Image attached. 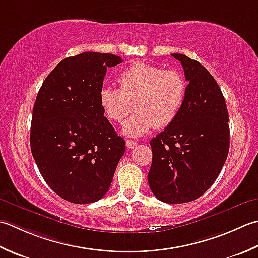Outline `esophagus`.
Wrapping results in <instances>:
<instances>
[{
    "mask_svg": "<svg viewBox=\"0 0 258 258\" xmlns=\"http://www.w3.org/2000/svg\"><path fill=\"white\" fill-rule=\"evenodd\" d=\"M125 146H127V148H129V149H131V148H135V147L137 146V141L128 139L127 141H125Z\"/></svg>",
    "mask_w": 258,
    "mask_h": 258,
    "instance_id": "obj_1",
    "label": "esophagus"
}]
</instances>
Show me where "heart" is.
<instances>
[{
	"instance_id": "obj_1",
	"label": "heart",
	"mask_w": 258,
	"mask_h": 258,
	"mask_svg": "<svg viewBox=\"0 0 258 258\" xmlns=\"http://www.w3.org/2000/svg\"><path fill=\"white\" fill-rule=\"evenodd\" d=\"M117 80L119 88H101L99 101L106 117L113 122H122L134 103L136 111L123 124L127 136L137 137L155 127H168L185 103L187 82L175 70L135 62L120 72Z\"/></svg>"
}]
</instances>
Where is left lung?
I'll list each match as a JSON object with an SVG mask.
<instances>
[{"mask_svg":"<svg viewBox=\"0 0 258 258\" xmlns=\"http://www.w3.org/2000/svg\"><path fill=\"white\" fill-rule=\"evenodd\" d=\"M188 81L185 103L170 125L150 140L149 187L159 201L201 197L217 179L229 150L228 112L218 83L201 63L172 53Z\"/></svg>","mask_w":258,"mask_h":258,"instance_id":"left-lung-1","label":"left lung"}]
</instances>
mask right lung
<instances>
[{
	"instance_id": "add662e5",
	"label": "right lung",
	"mask_w": 258,
	"mask_h": 258,
	"mask_svg": "<svg viewBox=\"0 0 258 258\" xmlns=\"http://www.w3.org/2000/svg\"><path fill=\"white\" fill-rule=\"evenodd\" d=\"M110 53L83 52L62 60L42 83L33 107L30 145L42 177L60 197L90 204L106 195L125 143L104 117L99 93Z\"/></svg>"
}]
</instances>
